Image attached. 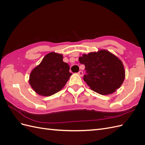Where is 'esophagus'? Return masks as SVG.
Masks as SVG:
<instances>
[{
  "label": "esophagus",
  "mask_w": 145,
  "mask_h": 145,
  "mask_svg": "<svg viewBox=\"0 0 145 145\" xmlns=\"http://www.w3.org/2000/svg\"><path fill=\"white\" fill-rule=\"evenodd\" d=\"M78 75H79L80 77H82V76H83V71H80L79 72H78Z\"/></svg>",
  "instance_id": "esophagus-1"
}]
</instances>
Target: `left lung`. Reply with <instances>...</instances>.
I'll use <instances>...</instances> for the list:
<instances>
[{
  "label": "left lung",
  "mask_w": 145,
  "mask_h": 145,
  "mask_svg": "<svg viewBox=\"0 0 145 145\" xmlns=\"http://www.w3.org/2000/svg\"><path fill=\"white\" fill-rule=\"evenodd\" d=\"M78 60L85 65L87 74L83 80L95 93L111 94L124 82L125 70L123 62L108 50H99L97 52L83 54Z\"/></svg>",
  "instance_id": "left-lung-1"
}]
</instances>
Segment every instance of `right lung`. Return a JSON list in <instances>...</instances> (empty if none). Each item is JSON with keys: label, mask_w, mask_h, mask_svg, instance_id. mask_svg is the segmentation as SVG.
<instances>
[{"label": "right lung", "mask_w": 145, "mask_h": 145, "mask_svg": "<svg viewBox=\"0 0 145 145\" xmlns=\"http://www.w3.org/2000/svg\"><path fill=\"white\" fill-rule=\"evenodd\" d=\"M63 55L55 52L47 54L30 73L29 83L37 94L50 96L60 91L72 75Z\"/></svg>", "instance_id": "add662e5"}]
</instances>
